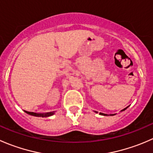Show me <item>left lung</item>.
Masks as SVG:
<instances>
[{"mask_svg": "<svg viewBox=\"0 0 153 153\" xmlns=\"http://www.w3.org/2000/svg\"><path fill=\"white\" fill-rule=\"evenodd\" d=\"M128 106H126V108H124V109H122V110H121V112H123V111H124L125 109H126L128 108ZM95 112H96V113H98V112H96V111H95ZM100 115H104V116H108V115H110V116H112V115H115V114H109V115H108V114H105V113H102V112H100Z\"/></svg>", "mask_w": 153, "mask_h": 153, "instance_id": "left-lung-1", "label": "left lung"}]
</instances>
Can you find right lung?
Wrapping results in <instances>:
<instances>
[{"label": "right lung", "instance_id": "add662e5", "mask_svg": "<svg viewBox=\"0 0 153 153\" xmlns=\"http://www.w3.org/2000/svg\"><path fill=\"white\" fill-rule=\"evenodd\" d=\"M24 112L26 113L29 114L30 115H33V116L35 117H49V116H52L55 114V112H46V113H36V112H28V111L24 110Z\"/></svg>", "mask_w": 153, "mask_h": 153}]
</instances>
